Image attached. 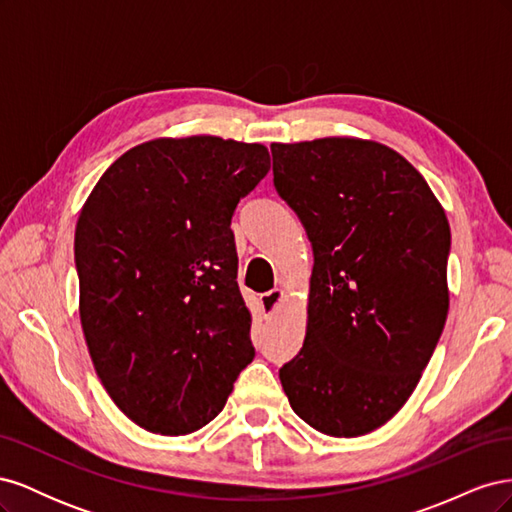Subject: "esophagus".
Masks as SVG:
<instances>
[{
  "label": "esophagus",
  "instance_id": "obj_1",
  "mask_svg": "<svg viewBox=\"0 0 512 512\" xmlns=\"http://www.w3.org/2000/svg\"><path fill=\"white\" fill-rule=\"evenodd\" d=\"M284 299H286V292L282 288H273V290L262 294L260 305H262V309H265L267 316H273V314H277V309H280Z\"/></svg>",
  "mask_w": 512,
  "mask_h": 512
}]
</instances>
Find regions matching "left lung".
I'll return each mask as SVG.
<instances>
[{
	"instance_id": "1",
	"label": "left lung",
	"mask_w": 512,
	"mask_h": 512,
	"mask_svg": "<svg viewBox=\"0 0 512 512\" xmlns=\"http://www.w3.org/2000/svg\"><path fill=\"white\" fill-rule=\"evenodd\" d=\"M271 153L275 188L314 247L284 393L309 427L359 438L404 408L438 346L451 226L423 175L378 141L327 136Z\"/></svg>"
}]
</instances>
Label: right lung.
Segmentation results:
<instances>
[{"label": "right lung", "instance_id": "obj_1", "mask_svg": "<svg viewBox=\"0 0 512 512\" xmlns=\"http://www.w3.org/2000/svg\"><path fill=\"white\" fill-rule=\"evenodd\" d=\"M269 168L260 143L164 136L128 149L87 196L74 232L81 327L102 386L138 427H205L252 363L230 220Z\"/></svg>", "mask_w": 512, "mask_h": 512}]
</instances>
